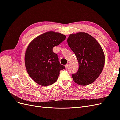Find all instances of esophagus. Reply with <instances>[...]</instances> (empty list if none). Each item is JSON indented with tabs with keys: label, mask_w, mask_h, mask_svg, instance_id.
Listing matches in <instances>:
<instances>
[{
	"label": "esophagus",
	"mask_w": 120,
	"mask_h": 120,
	"mask_svg": "<svg viewBox=\"0 0 120 120\" xmlns=\"http://www.w3.org/2000/svg\"><path fill=\"white\" fill-rule=\"evenodd\" d=\"M69 66H70V63H68V64L66 65V66H65V67H66V68H68Z\"/></svg>",
	"instance_id": "1"
}]
</instances>
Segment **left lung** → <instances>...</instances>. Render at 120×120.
Listing matches in <instances>:
<instances>
[{
    "label": "left lung",
    "mask_w": 120,
    "mask_h": 120,
    "mask_svg": "<svg viewBox=\"0 0 120 120\" xmlns=\"http://www.w3.org/2000/svg\"><path fill=\"white\" fill-rule=\"evenodd\" d=\"M67 41L79 63L78 71L72 75L73 80L81 86L93 83L99 77L105 64V54L100 43L83 32L70 34Z\"/></svg>",
    "instance_id": "obj_1"
}]
</instances>
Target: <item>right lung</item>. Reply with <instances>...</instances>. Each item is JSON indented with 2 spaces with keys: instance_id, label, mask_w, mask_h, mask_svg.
<instances>
[{
  "instance_id": "right-lung-1",
  "label": "right lung",
  "mask_w": 120,
  "mask_h": 120,
  "mask_svg": "<svg viewBox=\"0 0 120 120\" xmlns=\"http://www.w3.org/2000/svg\"><path fill=\"white\" fill-rule=\"evenodd\" d=\"M65 39V35L49 31L36 37L28 45L24 57L25 68L29 75L38 85H52L56 81L60 71L64 69L52 49Z\"/></svg>"
}]
</instances>
